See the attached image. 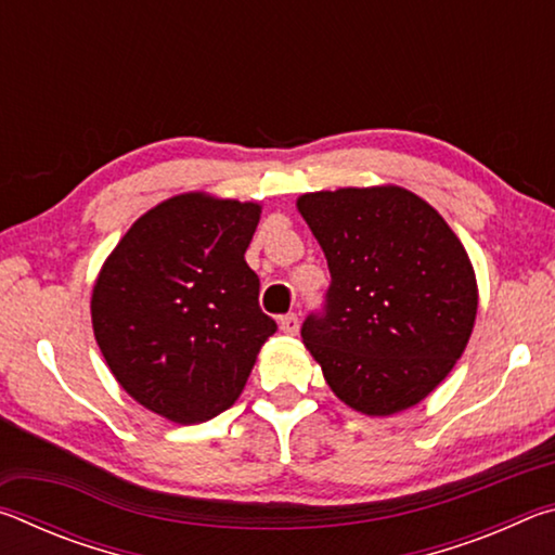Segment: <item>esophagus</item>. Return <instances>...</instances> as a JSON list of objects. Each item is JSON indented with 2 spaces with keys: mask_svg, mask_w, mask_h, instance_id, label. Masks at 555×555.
Here are the masks:
<instances>
[{
  "mask_svg": "<svg viewBox=\"0 0 555 555\" xmlns=\"http://www.w3.org/2000/svg\"><path fill=\"white\" fill-rule=\"evenodd\" d=\"M298 325H300V321H298L296 313L281 315V321H279V327H281V331H284L286 335H296V333H298Z\"/></svg>",
  "mask_w": 555,
  "mask_h": 555,
  "instance_id": "34e87169",
  "label": "esophagus"
}]
</instances>
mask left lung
<instances>
[{"label": "left lung", "instance_id": "obj_1", "mask_svg": "<svg viewBox=\"0 0 555 555\" xmlns=\"http://www.w3.org/2000/svg\"><path fill=\"white\" fill-rule=\"evenodd\" d=\"M298 210L331 269L325 304L300 337L335 397L367 416L426 399L455 367L477 313L455 232L397 185L308 193Z\"/></svg>", "mask_w": 555, "mask_h": 555}]
</instances>
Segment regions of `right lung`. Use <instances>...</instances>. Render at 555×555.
Wrapping results in <instances>:
<instances>
[{"label":"right lung","instance_id":"obj_1","mask_svg":"<svg viewBox=\"0 0 555 555\" xmlns=\"http://www.w3.org/2000/svg\"><path fill=\"white\" fill-rule=\"evenodd\" d=\"M261 208L185 193L142 215L92 288V331L131 399L176 424L230 409L276 333L244 261Z\"/></svg>","mask_w":555,"mask_h":555}]
</instances>
